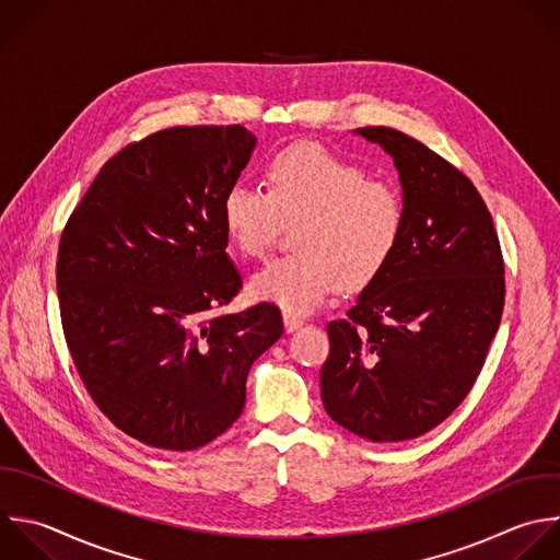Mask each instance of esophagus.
Returning a JSON list of instances; mask_svg holds the SVG:
<instances>
[{"instance_id":"34e87169","label":"esophagus","mask_w":560,"mask_h":560,"mask_svg":"<svg viewBox=\"0 0 560 560\" xmlns=\"http://www.w3.org/2000/svg\"><path fill=\"white\" fill-rule=\"evenodd\" d=\"M282 319H284V328H287V332H295V330L304 324V319H302V317H298V315H293V313H287V311H284Z\"/></svg>"}]
</instances>
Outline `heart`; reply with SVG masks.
Wrapping results in <instances>:
<instances>
[{"label":"heart","mask_w":560,"mask_h":560,"mask_svg":"<svg viewBox=\"0 0 560 560\" xmlns=\"http://www.w3.org/2000/svg\"><path fill=\"white\" fill-rule=\"evenodd\" d=\"M265 175L267 190L234 184L221 212L245 258L265 256L284 223H298V252L252 276L254 300L308 313L339 284L354 291L381 273L405 228V199L394 184L368 179L363 166L315 142L284 147Z\"/></svg>","instance_id":"1"}]
</instances>
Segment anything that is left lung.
I'll list each match as a JSON object with an SVG mask.
<instances>
[{"label":"left lung","mask_w":560,"mask_h":560,"mask_svg":"<svg viewBox=\"0 0 560 560\" xmlns=\"http://www.w3.org/2000/svg\"><path fill=\"white\" fill-rule=\"evenodd\" d=\"M398 171L402 236L343 319L326 326L322 402L343 429L400 442L438 427L470 392L503 311V258L477 188L418 140L365 127Z\"/></svg>","instance_id":"8db88e82"}]
</instances>
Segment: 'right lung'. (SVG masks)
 <instances>
[{
	"mask_svg": "<svg viewBox=\"0 0 560 560\" xmlns=\"http://www.w3.org/2000/svg\"><path fill=\"white\" fill-rule=\"evenodd\" d=\"M254 149L241 125L158 131L101 168L63 230L72 359L98 409L149 446L192 451L228 431L252 363L284 332L267 302L208 317L243 287L221 212Z\"/></svg>",
	"mask_w": 560,
	"mask_h": 560,
	"instance_id": "add662e5",
	"label": "right lung"
}]
</instances>
